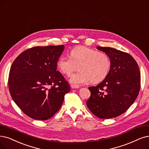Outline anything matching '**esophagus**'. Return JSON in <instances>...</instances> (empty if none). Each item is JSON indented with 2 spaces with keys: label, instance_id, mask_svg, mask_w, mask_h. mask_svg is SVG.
I'll list each match as a JSON object with an SVG mask.
<instances>
[{
  "label": "esophagus",
  "instance_id": "esophagus-1",
  "mask_svg": "<svg viewBox=\"0 0 149 149\" xmlns=\"http://www.w3.org/2000/svg\"><path fill=\"white\" fill-rule=\"evenodd\" d=\"M71 88H73V89H75V88H79V85H74V84H72V85H71Z\"/></svg>",
  "mask_w": 149,
  "mask_h": 149
}]
</instances>
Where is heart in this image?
Here are the masks:
<instances>
[{"label": "heart", "mask_w": 149, "mask_h": 149, "mask_svg": "<svg viewBox=\"0 0 149 149\" xmlns=\"http://www.w3.org/2000/svg\"><path fill=\"white\" fill-rule=\"evenodd\" d=\"M70 57L62 56L57 61V68L61 72L70 75L79 66L80 72L73 74L70 81L73 84H84L91 81L98 83L106 77L110 68L111 59L108 55L96 49L79 45L72 48Z\"/></svg>", "instance_id": "obj_1"}]
</instances>
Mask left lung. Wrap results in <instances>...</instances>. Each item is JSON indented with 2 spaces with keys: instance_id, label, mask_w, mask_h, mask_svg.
Here are the masks:
<instances>
[{
  "instance_id": "obj_1",
  "label": "left lung",
  "mask_w": 149,
  "mask_h": 149,
  "mask_svg": "<svg viewBox=\"0 0 149 149\" xmlns=\"http://www.w3.org/2000/svg\"><path fill=\"white\" fill-rule=\"evenodd\" d=\"M111 59L106 77L96 86L89 87L91 96L86 106L96 117L109 119L125 112L140 91L141 74L135 59L127 53L110 47H97Z\"/></svg>"
}]
</instances>
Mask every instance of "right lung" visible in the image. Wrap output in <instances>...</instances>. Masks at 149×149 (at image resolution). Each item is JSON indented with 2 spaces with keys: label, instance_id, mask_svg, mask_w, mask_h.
Listing matches in <instances>:
<instances>
[{
  "label": "right lung",
  "instance_id": "1",
  "mask_svg": "<svg viewBox=\"0 0 149 149\" xmlns=\"http://www.w3.org/2000/svg\"><path fill=\"white\" fill-rule=\"evenodd\" d=\"M64 45L35 47L15 59L9 72L8 88L13 100L27 116L46 120L62 106L70 85L57 69Z\"/></svg>",
  "mask_w": 149,
  "mask_h": 149
}]
</instances>
